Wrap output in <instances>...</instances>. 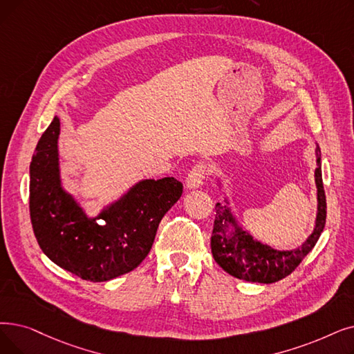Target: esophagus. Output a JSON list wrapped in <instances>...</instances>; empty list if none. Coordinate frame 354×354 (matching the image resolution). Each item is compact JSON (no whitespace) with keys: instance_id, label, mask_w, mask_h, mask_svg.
Segmentation results:
<instances>
[{"instance_id":"esophagus-1","label":"esophagus","mask_w":354,"mask_h":354,"mask_svg":"<svg viewBox=\"0 0 354 354\" xmlns=\"http://www.w3.org/2000/svg\"><path fill=\"white\" fill-rule=\"evenodd\" d=\"M207 172H208V167L205 163L195 165L185 179V187L189 189H196L201 187L207 176Z\"/></svg>"}]
</instances>
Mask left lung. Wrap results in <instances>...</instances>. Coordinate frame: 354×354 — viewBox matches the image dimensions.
I'll use <instances>...</instances> for the list:
<instances>
[{
  "label": "left lung",
  "instance_id": "left-lung-1",
  "mask_svg": "<svg viewBox=\"0 0 354 354\" xmlns=\"http://www.w3.org/2000/svg\"><path fill=\"white\" fill-rule=\"evenodd\" d=\"M315 187H317V215L313 233L306 240L290 250H279L272 245L256 240L248 230H244L236 214L228 207L230 199L224 198V205L215 204V221L211 236L212 256L227 273L234 278L273 283L278 282L295 270L318 241L326 225L327 204L321 174V150L315 147ZM218 188L223 189L218 179Z\"/></svg>",
  "mask_w": 354,
  "mask_h": 354
}]
</instances>
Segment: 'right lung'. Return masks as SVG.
<instances>
[{"label":"right lung","mask_w":354,"mask_h":354,"mask_svg":"<svg viewBox=\"0 0 354 354\" xmlns=\"http://www.w3.org/2000/svg\"><path fill=\"white\" fill-rule=\"evenodd\" d=\"M60 120L41 134L30 163V218L41 252L81 279L106 282L149 254L159 223L182 195L175 178L142 179L89 217L60 176Z\"/></svg>","instance_id":"obj_1"}]
</instances>
